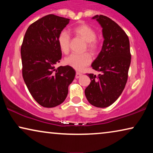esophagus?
I'll use <instances>...</instances> for the list:
<instances>
[{"instance_id": "34e87169", "label": "esophagus", "mask_w": 153, "mask_h": 153, "mask_svg": "<svg viewBox=\"0 0 153 153\" xmlns=\"http://www.w3.org/2000/svg\"><path fill=\"white\" fill-rule=\"evenodd\" d=\"M81 75H82V74H81V73H80V72H76V76H75V78H76V79H79V77L81 76Z\"/></svg>"}]
</instances>
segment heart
Returning a JSON list of instances; mask_svg holds the SVG:
<instances>
[{
    "instance_id": "b5f03b06",
    "label": "heart",
    "mask_w": 153,
    "mask_h": 153,
    "mask_svg": "<svg viewBox=\"0 0 153 153\" xmlns=\"http://www.w3.org/2000/svg\"><path fill=\"white\" fill-rule=\"evenodd\" d=\"M72 32L77 37H81L86 42L88 49L93 53L98 49L99 44L96 39L97 34L95 30L91 26L86 24H81L75 26L72 29ZM58 45L63 53H68L70 49V36L65 30H62L60 33L58 37ZM92 60L91 56L89 53H84L82 54L72 53L65 59V63L67 65L71 67L74 70L81 71L83 68L91 63Z\"/></svg>"
}]
</instances>
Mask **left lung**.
<instances>
[{
  "label": "left lung",
  "mask_w": 153,
  "mask_h": 153,
  "mask_svg": "<svg viewBox=\"0 0 153 153\" xmlns=\"http://www.w3.org/2000/svg\"><path fill=\"white\" fill-rule=\"evenodd\" d=\"M102 28V50L91 67L101 74H88L91 83L85 90L89 103L105 108L116 102L126 85L131 62L128 36L116 22L104 15H95Z\"/></svg>",
  "instance_id": "obj_1"
}]
</instances>
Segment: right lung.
Listing matches in <instances>:
<instances>
[{"label":"right lung","instance_id":"add662e5","mask_svg":"<svg viewBox=\"0 0 153 153\" xmlns=\"http://www.w3.org/2000/svg\"><path fill=\"white\" fill-rule=\"evenodd\" d=\"M70 20L54 14L43 16L28 27L21 47L24 82L35 101L46 108L65 101L76 74L68 65L55 68L62 57L58 35Z\"/></svg>","mask_w":153,"mask_h":153}]
</instances>
